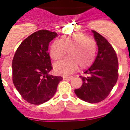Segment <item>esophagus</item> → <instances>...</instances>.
<instances>
[{
	"label": "esophagus",
	"instance_id": "obj_1",
	"mask_svg": "<svg viewBox=\"0 0 130 130\" xmlns=\"http://www.w3.org/2000/svg\"><path fill=\"white\" fill-rule=\"evenodd\" d=\"M73 76H63V79L64 80H69V79H73Z\"/></svg>",
	"mask_w": 130,
	"mask_h": 130
}]
</instances>
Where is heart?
<instances>
[{"label":"heart","instance_id":"heart-1","mask_svg":"<svg viewBox=\"0 0 130 130\" xmlns=\"http://www.w3.org/2000/svg\"><path fill=\"white\" fill-rule=\"evenodd\" d=\"M67 51L69 56L54 66L55 71L58 74H70L78 66L81 69L91 66L95 59L97 45L94 40L82 33L65 35L59 41L53 42L49 55L53 61H57L66 55Z\"/></svg>","mask_w":130,"mask_h":130}]
</instances>
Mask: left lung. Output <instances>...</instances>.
I'll return each instance as SVG.
<instances>
[{"instance_id":"obj_1","label":"left lung","mask_w":130,"mask_h":130,"mask_svg":"<svg viewBox=\"0 0 130 130\" xmlns=\"http://www.w3.org/2000/svg\"><path fill=\"white\" fill-rule=\"evenodd\" d=\"M98 47L95 61L80 76L83 84L75 90L78 98L91 103L104 100L110 93L118 78V60L114 48L100 33L92 30Z\"/></svg>"}]
</instances>
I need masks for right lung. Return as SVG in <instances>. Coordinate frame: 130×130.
<instances>
[{
  "label": "right lung",
  "mask_w": 130,
  "mask_h": 130,
  "mask_svg": "<svg viewBox=\"0 0 130 130\" xmlns=\"http://www.w3.org/2000/svg\"><path fill=\"white\" fill-rule=\"evenodd\" d=\"M57 32L40 30L21 43L12 59V82L22 98L28 103L40 105L55 93L63 77L48 73L53 69L48 53V44Z\"/></svg>",
  "instance_id": "add662e5"
}]
</instances>
